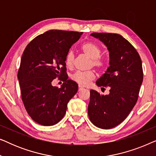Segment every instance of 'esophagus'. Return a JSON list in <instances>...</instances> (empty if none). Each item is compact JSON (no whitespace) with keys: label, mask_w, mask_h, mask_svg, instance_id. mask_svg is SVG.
<instances>
[{"label":"esophagus","mask_w":156,"mask_h":156,"mask_svg":"<svg viewBox=\"0 0 156 156\" xmlns=\"http://www.w3.org/2000/svg\"><path fill=\"white\" fill-rule=\"evenodd\" d=\"M83 89H84V87H83L82 86H81V85H79V87H78V89H79V91L82 90Z\"/></svg>","instance_id":"1"}]
</instances>
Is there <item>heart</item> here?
I'll return each instance as SVG.
<instances>
[{
  "instance_id": "b5f03b06",
  "label": "heart",
  "mask_w": 156,
  "mask_h": 156,
  "mask_svg": "<svg viewBox=\"0 0 156 156\" xmlns=\"http://www.w3.org/2000/svg\"><path fill=\"white\" fill-rule=\"evenodd\" d=\"M81 50L91 59V66L97 68L98 69H102L105 66L104 59L101 58V50L99 45L92 42H85L81 46ZM74 53L69 52L66 55L65 62L67 67L71 68L74 64ZM95 72L93 70L87 72H76L72 75V80L82 86H88L91 81L95 79Z\"/></svg>"
}]
</instances>
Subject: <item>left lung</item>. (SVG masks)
<instances>
[{"mask_svg": "<svg viewBox=\"0 0 156 156\" xmlns=\"http://www.w3.org/2000/svg\"><path fill=\"white\" fill-rule=\"evenodd\" d=\"M107 47L109 65L97 81L98 87H109L108 95L90 91L88 115L91 122L103 129H112L123 121L136 105L144 72L141 59L134 47L116 33H94Z\"/></svg>", "mask_w": 156, "mask_h": 156, "instance_id": "8db88e82", "label": "left lung"}]
</instances>
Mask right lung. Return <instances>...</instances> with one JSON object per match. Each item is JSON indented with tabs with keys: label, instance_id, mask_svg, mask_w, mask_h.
<instances>
[{
	"label": "right lung",
	"instance_id": "obj_1",
	"mask_svg": "<svg viewBox=\"0 0 156 156\" xmlns=\"http://www.w3.org/2000/svg\"><path fill=\"white\" fill-rule=\"evenodd\" d=\"M83 33L52 30L34 38L21 57L18 78L27 114L36 123L52 126L62 120L67 104L77 92V84L67 80L65 62L71 46ZM58 77L64 83L53 87Z\"/></svg>",
	"mask_w": 156,
	"mask_h": 156
}]
</instances>
